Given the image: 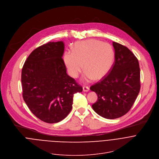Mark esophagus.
Segmentation results:
<instances>
[{
    "instance_id": "34e87169",
    "label": "esophagus",
    "mask_w": 159,
    "mask_h": 159,
    "mask_svg": "<svg viewBox=\"0 0 159 159\" xmlns=\"http://www.w3.org/2000/svg\"><path fill=\"white\" fill-rule=\"evenodd\" d=\"M83 90H84V92H88V91H89V87L88 86H84Z\"/></svg>"
}]
</instances>
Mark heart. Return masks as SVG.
<instances>
[{"label":"heart","instance_id":"obj_1","mask_svg":"<svg viewBox=\"0 0 159 159\" xmlns=\"http://www.w3.org/2000/svg\"><path fill=\"white\" fill-rule=\"evenodd\" d=\"M63 60L71 77L77 78L84 67L85 80H100L110 71L114 62V52L108 43L90 39L76 42L72 52H64Z\"/></svg>","mask_w":159,"mask_h":159}]
</instances>
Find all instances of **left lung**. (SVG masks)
Listing matches in <instances>:
<instances>
[{
  "instance_id": "1",
  "label": "left lung",
  "mask_w": 159,
  "mask_h": 159,
  "mask_svg": "<svg viewBox=\"0 0 159 159\" xmlns=\"http://www.w3.org/2000/svg\"><path fill=\"white\" fill-rule=\"evenodd\" d=\"M115 62L109 73L90 87L98 96L93 110L107 119L126 115L133 107L141 89L140 67L135 55L125 46L113 42Z\"/></svg>"
}]
</instances>
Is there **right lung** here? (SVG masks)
I'll return each mask as SVG.
<instances>
[{
    "mask_svg": "<svg viewBox=\"0 0 159 159\" xmlns=\"http://www.w3.org/2000/svg\"><path fill=\"white\" fill-rule=\"evenodd\" d=\"M64 51L62 41L44 44L31 52L21 70L23 100L35 116L48 123L64 120L72 110L74 95L83 90L66 72Z\"/></svg>",
    "mask_w": 159,
    "mask_h": 159,
    "instance_id": "add662e5",
    "label": "right lung"
}]
</instances>
